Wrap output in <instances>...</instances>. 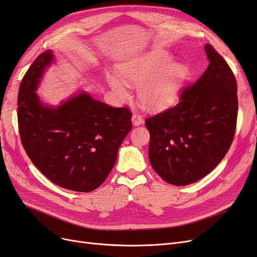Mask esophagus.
I'll use <instances>...</instances> for the list:
<instances>
[{"instance_id":"1","label":"esophagus","mask_w":257,"mask_h":257,"mask_svg":"<svg viewBox=\"0 0 257 257\" xmlns=\"http://www.w3.org/2000/svg\"><path fill=\"white\" fill-rule=\"evenodd\" d=\"M132 121H133V124L135 126H138V125H142V124L144 123V119L143 116L141 114L138 113H134L133 116H132Z\"/></svg>"}]
</instances>
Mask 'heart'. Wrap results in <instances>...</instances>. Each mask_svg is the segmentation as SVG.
<instances>
[{
    "instance_id": "obj_1",
    "label": "heart",
    "mask_w": 257,
    "mask_h": 257,
    "mask_svg": "<svg viewBox=\"0 0 257 257\" xmlns=\"http://www.w3.org/2000/svg\"><path fill=\"white\" fill-rule=\"evenodd\" d=\"M163 52H150L145 56L122 62L118 74L107 75V81L119 99L130 96V85H137L139 102L147 109L158 111L173 106L181 85L188 76V67L179 62H170Z\"/></svg>"
}]
</instances>
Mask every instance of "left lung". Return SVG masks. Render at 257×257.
Segmentation results:
<instances>
[{
    "label": "left lung",
    "instance_id": "left-lung-1",
    "mask_svg": "<svg viewBox=\"0 0 257 257\" xmlns=\"http://www.w3.org/2000/svg\"><path fill=\"white\" fill-rule=\"evenodd\" d=\"M205 51L210 64L203 76L183 90L176 106L146 120L151 166L174 185H188L211 173L235 135V76L211 45Z\"/></svg>",
    "mask_w": 257,
    "mask_h": 257
}]
</instances>
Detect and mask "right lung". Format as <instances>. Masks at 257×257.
Listing matches in <instances>:
<instances>
[{
	"label": "right lung",
	"mask_w": 257,
	"mask_h": 257,
	"mask_svg": "<svg viewBox=\"0 0 257 257\" xmlns=\"http://www.w3.org/2000/svg\"><path fill=\"white\" fill-rule=\"evenodd\" d=\"M53 62L51 50L40 54L21 81V143L33 164L54 184L91 192L113 168L119 148L132 128V113L127 108L99 102L84 91L58 106L44 104L36 90Z\"/></svg>",
	"instance_id": "1"
}]
</instances>
